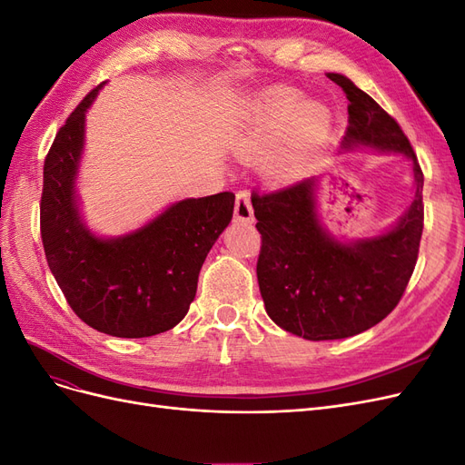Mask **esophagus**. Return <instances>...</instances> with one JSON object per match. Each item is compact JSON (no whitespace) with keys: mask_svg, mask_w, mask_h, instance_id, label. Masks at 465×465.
I'll use <instances>...</instances> for the list:
<instances>
[{"mask_svg":"<svg viewBox=\"0 0 465 465\" xmlns=\"http://www.w3.org/2000/svg\"><path fill=\"white\" fill-rule=\"evenodd\" d=\"M234 219L238 223H254V209H252V202L248 192H238L234 202Z\"/></svg>","mask_w":465,"mask_h":465,"instance_id":"esophagus-1","label":"esophagus"}]
</instances>
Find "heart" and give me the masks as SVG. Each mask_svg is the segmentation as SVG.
I'll use <instances>...</instances> for the list:
<instances>
[{"label":"heart","instance_id":"obj_1","mask_svg":"<svg viewBox=\"0 0 465 465\" xmlns=\"http://www.w3.org/2000/svg\"><path fill=\"white\" fill-rule=\"evenodd\" d=\"M294 96L279 98L263 108L241 137L238 151L250 163L270 161L284 132V147L270 163V173L281 182L301 178L312 164L318 149L330 130V112L326 106L306 103L299 106Z\"/></svg>","mask_w":465,"mask_h":465}]
</instances>
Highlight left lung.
Returning <instances> with one entry per match:
<instances>
[{"label":"left lung","instance_id":"obj_1","mask_svg":"<svg viewBox=\"0 0 465 465\" xmlns=\"http://www.w3.org/2000/svg\"><path fill=\"white\" fill-rule=\"evenodd\" d=\"M349 101L343 147L369 145L413 161L415 200L396 227L341 244L320 227L316 178L273 192H252L262 234L258 283L270 318L304 340H343L382 322L401 301L423 234V171L410 139L388 112L345 75L328 74Z\"/></svg>","mask_w":465,"mask_h":465}]
</instances>
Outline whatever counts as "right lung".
<instances>
[{"label":"right lung","instance_id":"add662e5","mask_svg":"<svg viewBox=\"0 0 465 465\" xmlns=\"http://www.w3.org/2000/svg\"><path fill=\"white\" fill-rule=\"evenodd\" d=\"M94 87L54 137L45 161L40 236L72 311L96 331L149 337L188 314L202 265L234 211V193L182 200L139 231L103 241L79 219L74 182Z\"/></svg>","mask_w":465,"mask_h":465}]
</instances>
